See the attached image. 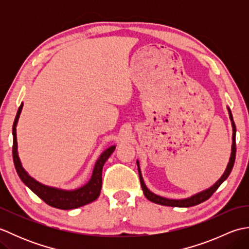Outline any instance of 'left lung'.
I'll return each instance as SVG.
<instances>
[{"label":"left lung","mask_w":249,"mask_h":249,"mask_svg":"<svg viewBox=\"0 0 249 249\" xmlns=\"http://www.w3.org/2000/svg\"><path fill=\"white\" fill-rule=\"evenodd\" d=\"M228 109V112H229V118L231 121V125H232V146H231V156H230V160L228 165H227L226 170L224 172L223 176L220 177V178L218 179L217 182H216L212 186L209 187L208 189L202 190V192H200L198 194H195L193 196H190L188 198H184V199H169V198H165V197H161V196H158L154 193H152L151 190L146 187V185L143 181V178H142V174H141V170H140V166H139V161L137 160V166H138V172H139V178H140V183H141V187L142 190H143V194L146 197L147 200L152 201V202L157 203V204H160V205H166V206H176V208H189V206H194V205H197L201 202H204L205 200H208L211 196H212L217 188L220 186L221 184H223L224 181H226L227 178L229 177V174L232 170V168H233L234 165V160H235V152H236V147H235V133H236V129H235V124L233 122V118H232V113H231V110L230 108H227Z\"/></svg>","instance_id":"8db88e82"}]
</instances>
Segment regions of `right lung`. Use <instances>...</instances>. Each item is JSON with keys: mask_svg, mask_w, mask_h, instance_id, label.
<instances>
[{"mask_svg": "<svg viewBox=\"0 0 249 249\" xmlns=\"http://www.w3.org/2000/svg\"><path fill=\"white\" fill-rule=\"evenodd\" d=\"M22 107L23 103H21L13 125V157L16 170H17V173L19 178H21V181H22L35 195L38 196L41 200L45 201L47 204L53 206L55 209L72 210L80 208V206L89 204L93 202L94 200H96L100 194V189H102L103 167L106 160H107L109 156L114 152L115 145L108 147L107 150H105L102 154H100L99 158L96 160V162H95L91 178H89V181L87 184H84L83 186L71 190L47 186V185L41 184L40 182L36 181L35 178L29 176V173L24 170V168L21 165L20 158L18 155V143L16 127H17L18 120L21 111H22Z\"/></svg>", "mask_w": 249, "mask_h": 249, "instance_id": "1", "label": "right lung"}]
</instances>
